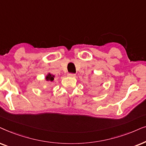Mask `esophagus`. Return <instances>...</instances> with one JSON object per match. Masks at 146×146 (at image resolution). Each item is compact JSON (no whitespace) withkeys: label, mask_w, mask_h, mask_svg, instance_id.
Returning <instances> with one entry per match:
<instances>
[{"label":"esophagus","mask_w":146,"mask_h":146,"mask_svg":"<svg viewBox=\"0 0 146 146\" xmlns=\"http://www.w3.org/2000/svg\"><path fill=\"white\" fill-rule=\"evenodd\" d=\"M67 75L69 77H75L76 75H75V74H74V73H68Z\"/></svg>","instance_id":"esophagus-1"}]
</instances>
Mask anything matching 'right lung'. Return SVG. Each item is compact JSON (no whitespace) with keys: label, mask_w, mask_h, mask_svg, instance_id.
I'll return each mask as SVG.
<instances>
[{"label":"right lung","mask_w":146,"mask_h":146,"mask_svg":"<svg viewBox=\"0 0 146 146\" xmlns=\"http://www.w3.org/2000/svg\"><path fill=\"white\" fill-rule=\"evenodd\" d=\"M54 77H55L54 75L50 74V73H48V74L46 76L45 79L47 81H49V82H52V81H54Z\"/></svg>","instance_id":"1"}]
</instances>
